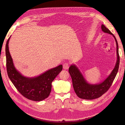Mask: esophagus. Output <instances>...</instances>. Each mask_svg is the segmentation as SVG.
Segmentation results:
<instances>
[{"mask_svg": "<svg viewBox=\"0 0 125 125\" xmlns=\"http://www.w3.org/2000/svg\"><path fill=\"white\" fill-rule=\"evenodd\" d=\"M69 63L66 62V63H64L63 64V69H65V70L68 69L69 68Z\"/></svg>", "mask_w": 125, "mask_h": 125, "instance_id": "1", "label": "esophagus"}]
</instances>
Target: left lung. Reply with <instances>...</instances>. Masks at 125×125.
Wrapping results in <instances>:
<instances>
[{"label": "left lung", "instance_id": "left-lung-1", "mask_svg": "<svg viewBox=\"0 0 125 125\" xmlns=\"http://www.w3.org/2000/svg\"><path fill=\"white\" fill-rule=\"evenodd\" d=\"M101 29L104 33L111 34L116 41L117 61L114 68L106 79L100 83L90 84L86 81L80 70L75 65H71L69 68V73L73 81L74 92L77 96L82 99L93 100L99 98L109 89L115 78L119 65L118 45L115 36L106 26L102 24Z\"/></svg>", "mask_w": 125, "mask_h": 125}]
</instances>
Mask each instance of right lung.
<instances>
[{
    "label": "right lung",
    "mask_w": 125,
    "mask_h": 125,
    "mask_svg": "<svg viewBox=\"0 0 125 125\" xmlns=\"http://www.w3.org/2000/svg\"><path fill=\"white\" fill-rule=\"evenodd\" d=\"M6 45L7 71L10 80L22 95L34 101H42L50 95L52 83L62 69V65L45 72L39 76L29 78L23 76L15 68L10 55L8 44Z\"/></svg>",
    "instance_id": "add662e5"
}]
</instances>
